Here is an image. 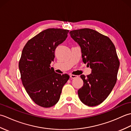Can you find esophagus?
Returning a JSON list of instances; mask_svg holds the SVG:
<instances>
[{"mask_svg":"<svg viewBox=\"0 0 131 131\" xmlns=\"http://www.w3.org/2000/svg\"><path fill=\"white\" fill-rule=\"evenodd\" d=\"M70 77L71 79H75V78H77L78 77V75H73V74L70 75Z\"/></svg>","mask_w":131,"mask_h":131,"instance_id":"1","label":"esophagus"}]
</instances>
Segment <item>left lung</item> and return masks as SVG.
I'll list each match as a JSON object with an SVG mask.
<instances>
[{
	"label": "left lung",
	"mask_w": 131,
	"mask_h": 131,
	"mask_svg": "<svg viewBox=\"0 0 131 131\" xmlns=\"http://www.w3.org/2000/svg\"><path fill=\"white\" fill-rule=\"evenodd\" d=\"M81 48L83 62L91 74L81 75L83 85L78 91L79 99L88 106H97L109 95L117 80L119 61L113 43L106 36L91 29L70 31Z\"/></svg>",
	"instance_id": "obj_1"
}]
</instances>
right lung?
Returning a JSON list of instances; mask_svg holds the SVG:
<instances>
[{
	"instance_id": "1",
	"label": "right lung",
	"mask_w": 131,
	"mask_h": 131,
	"mask_svg": "<svg viewBox=\"0 0 131 131\" xmlns=\"http://www.w3.org/2000/svg\"><path fill=\"white\" fill-rule=\"evenodd\" d=\"M68 30L48 29L27 41L24 47L18 67L23 85L36 104L50 107L60 99L68 74H57L50 64L54 51L68 37Z\"/></svg>"
}]
</instances>
